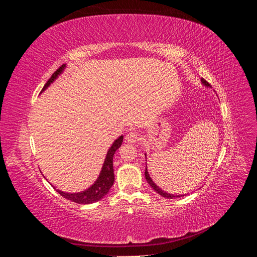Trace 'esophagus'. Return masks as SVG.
<instances>
[{"label": "esophagus", "mask_w": 257, "mask_h": 257, "mask_svg": "<svg viewBox=\"0 0 257 257\" xmlns=\"http://www.w3.org/2000/svg\"><path fill=\"white\" fill-rule=\"evenodd\" d=\"M125 139H126L127 143L134 144V143L139 142V139H141V135H139L137 132H130V133L126 134Z\"/></svg>", "instance_id": "1"}]
</instances>
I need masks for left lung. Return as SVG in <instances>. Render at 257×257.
Returning <instances> with one entry per match:
<instances>
[{"label":"left lung","mask_w":257,"mask_h":257,"mask_svg":"<svg viewBox=\"0 0 257 257\" xmlns=\"http://www.w3.org/2000/svg\"><path fill=\"white\" fill-rule=\"evenodd\" d=\"M201 81H203V83L205 84V85H209V83L203 78L201 79ZM145 176H146V180L148 181V183H149L150 185H151V188L157 192V193H159L161 196H163V197H166V198H174V197H180V195H173V194H168V193H166V192H164L163 190H161L159 186L155 184L153 181H152V179L150 178V176H149V174H148V170H147V168H146V172H145ZM182 196V195H181Z\"/></svg>","instance_id":"obj_1"}]
</instances>
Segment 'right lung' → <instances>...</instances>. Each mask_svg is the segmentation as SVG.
Returning <instances> with one entry per match:
<instances>
[{
    "instance_id": "right-lung-1",
    "label": "right lung",
    "mask_w": 257,
    "mask_h": 257,
    "mask_svg": "<svg viewBox=\"0 0 257 257\" xmlns=\"http://www.w3.org/2000/svg\"><path fill=\"white\" fill-rule=\"evenodd\" d=\"M65 67V65H61L56 72H54L51 77L49 78V80L46 82V84L44 85V88L42 91H44L48 85L57 78L58 75H60L63 71ZM123 142V136H120L116 141H114V143L112 144V146L110 147V149L108 150L106 159L104 162V165L102 168V172L99 174V177L97 178V180L95 181V183L93 184L92 186L88 190H85L83 192L80 193H64L61 192L59 190L58 193L60 194L61 196H63L64 198L73 201V203H77V204H81V205H87V204H92L95 203V201H98L99 199H102L106 194L109 192L110 188L113 184L114 181V175H113V165H112V159H113V154L114 152L119 149L121 147Z\"/></svg>"
}]
</instances>
